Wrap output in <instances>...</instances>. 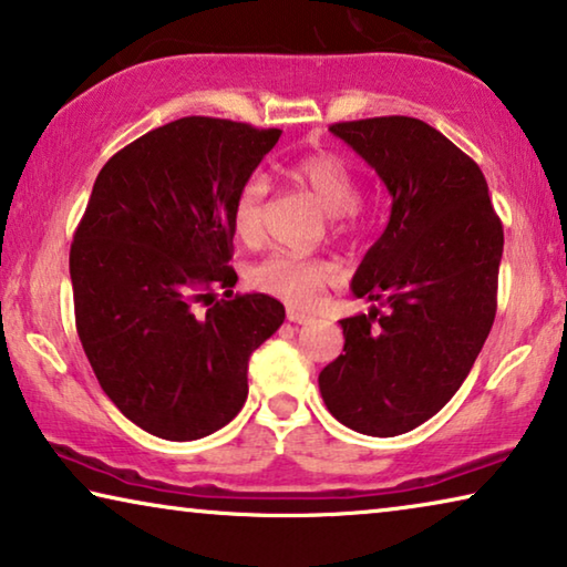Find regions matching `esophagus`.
<instances>
[{"label": "esophagus", "mask_w": 567, "mask_h": 567, "mask_svg": "<svg viewBox=\"0 0 567 567\" xmlns=\"http://www.w3.org/2000/svg\"><path fill=\"white\" fill-rule=\"evenodd\" d=\"M286 317H289V321H293V324H311L313 317L307 311H299V309H289L286 311Z\"/></svg>", "instance_id": "34e87169"}]
</instances>
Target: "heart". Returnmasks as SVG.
Listing matches in <instances>:
<instances>
[{
  "mask_svg": "<svg viewBox=\"0 0 567 567\" xmlns=\"http://www.w3.org/2000/svg\"><path fill=\"white\" fill-rule=\"evenodd\" d=\"M286 177L309 193L321 210L329 213L334 233H350L357 228V203H360V185L350 164L332 152H317L293 159L286 167ZM264 197L266 182L250 177L240 187L233 205L235 235L246 243H256L264 233ZM337 268L327 258H309L293 254H271L250 268V284L264 293L293 303L309 307L317 293L332 284Z\"/></svg>",
  "mask_w": 567,
  "mask_h": 567,
  "instance_id": "1",
  "label": "heart"
}]
</instances>
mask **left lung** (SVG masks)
<instances>
[{
	"mask_svg": "<svg viewBox=\"0 0 567 567\" xmlns=\"http://www.w3.org/2000/svg\"><path fill=\"white\" fill-rule=\"evenodd\" d=\"M388 187L390 220L352 278L368 313L339 321L344 354L319 372L339 423L390 439L454 398L489 337L504 230L472 156L411 116L332 124Z\"/></svg>",
	"mask_w": 567,
	"mask_h": 567,
	"instance_id": "left-lung-1",
	"label": "left lung"
}]
</instances>
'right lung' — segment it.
Instances as JSON below:
<instances>
[{
    "instance_id": "right-lung-1",
    "label": "right lung",
    "mask_w": 567,
    "mask_h": 567,
    "mask_svg": "<svg viewBox=\"0 0 567 567\" xmlns=\"http://www.w3.org/2000/svg\"><path fill=\"white\" fill-rule=\"evenodd\" d=\"M278 136L177 118L95 177L71 246L75 327L103 393L146 433L197 441L230 423L250 354L284 324L274 296L233 293L228 266L235 197Z\"/></svg>"
}]
</instances>
